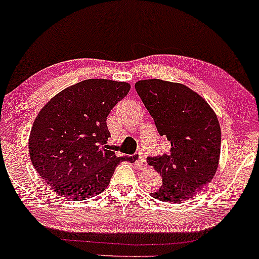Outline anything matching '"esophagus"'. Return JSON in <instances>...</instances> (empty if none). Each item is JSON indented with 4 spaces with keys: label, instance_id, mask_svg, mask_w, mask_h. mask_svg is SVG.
<instances>
[{
    "label": "esophagus",
    "instance_id": "esophagus-1",
    "mask_svg": "<svg viewBox=\"0 0 259 259\" xmlns=\"http://www.w3.org/2000/svg\"><path fill=\"white\" fill-rule=\"evenodd\" d=\"M136 157H137L138 162H139V165L141 166V167H144V166L146 165V160H145V155L141 154V153H137Z\"/></svg>",
    "mask_w": 259,
    "mask_h": 259
}]
</instances>
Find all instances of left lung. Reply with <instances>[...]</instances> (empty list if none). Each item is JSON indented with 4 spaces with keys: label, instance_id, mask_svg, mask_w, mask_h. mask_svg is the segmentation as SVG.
I'll list each match as a JSON object with an SVG mask.
<instances>
[{
    "label": "left lung",
    "instance_id": "8db88e82",
    "mask_svg": "<svg viewBox=\"0 0 259 259\" xmlns=\"http://www.w3.org/2000/svg\"><path fill=\"white\" fill-rule=\"evenodd\" d=\"M136 90L159 134L171 144L169 153L147 158L162 178V186L151 196L167 203L189 200L217 172L222 143L217 115L203 97L183 83L140 80Z\"/></svg>",
    "mask_w": 259,
    "mask_h": 259
}]
</instances>
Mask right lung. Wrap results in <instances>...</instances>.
<instances>
[{"mask_svg":"<svg viewBox=\"0 0 259 259\" xmlns=\"http://www.w3.org/2000/svg\"><path fill=\"white\" fill-rule=\"evenodd\" d=\"M131 84L88 79L53 97L34 120L28 148L31 164L49 187L68 199H88L107 189L121 161L107 145V116Z\"/></svg>","mask_w":259,"mask_h":259,"instance_id":"right-lung-1","label":"right lung"}]
</instances>
